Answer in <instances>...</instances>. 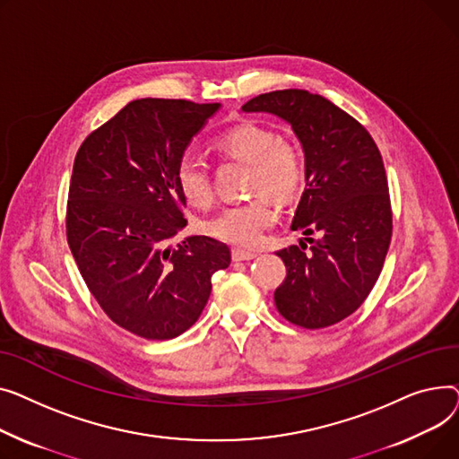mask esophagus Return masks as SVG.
<instances>
[{"label":"esophagus","instance_id":"obj_1","mask_svg":"<svg viewBox=\"0 0 459 459\" xmlns=\"http://www.w3.org/2000/svg\"><path fill=\"white\" fill-rule=\"evenodd\" d=\"M255 255H257V254L248 252V250H240V248H233V252H231L233 261H250V259H254Z\"/></svg>","mask_w":459,"mask_h":459}]
</instances>
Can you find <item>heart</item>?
<instances>
[{"mask_svg":"<svg viewBox=\"0 0 459 459\" xmlns=\"http://www.w3.org/2000/svg\"><path fill=\"white\" fill-rule=\"evenodd\" d=\"M212 146L222 155L248 163V188L266 191L280 202L294 200L307 178L306 157L299 146L281 141L280 134L255 122H240L214 139ZM176 183L185 202L193 207H209L212 186L209 167L200 157L183 155L176 167ZM276 207L265 193L248 202L231 204L205 222V231L230 245L254 248L263 231L276 222Z\"/></svg>","mask_w":459,"mask_h":459,"instance_id":"heart-1","label":"heart"}]
</instances>
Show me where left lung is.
Returning <instances> with one entry per match:
<instances>
[{"label":"left lung","mask_w":459,"mask_h":459,"mask_svg":"<svg viewBox=\"0 0 459 459\" xmlns=\"http://www.w3.org/2000/svg\"><path fill=\"white\" fill-rule=\"evenodd\" d=\"M242 111L290 124L307 165L290 230L320 235L276 252L287 268L276 307L307 330L337 325L365 302L389 250L393 212L380 150L356 118L307 91L259 94Z\"/></svg>","instance_id":"obj_1"}]
</instances>
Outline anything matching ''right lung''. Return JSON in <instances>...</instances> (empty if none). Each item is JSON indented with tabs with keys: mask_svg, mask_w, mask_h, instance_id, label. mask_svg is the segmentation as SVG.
<instances>
[{
	"mask_svg": "<svg viewBox=\"0 0 459 459\" xmlns=\"http://www.w3.org/2000/svg\"><path fill=\"white\" fill-rule=\"evenodd\" d=\"M221 103L143 98L77 150L66 238L89 290L115 325L150 339L181 335L202 315L211 276L230 266L224 242L186 237L176 167Z\"/></svg>",
	"mask_w": 459,
	"mask_h": 459,
	"instance_id": "1",
	"label": "right lung"
}]
</instances>
